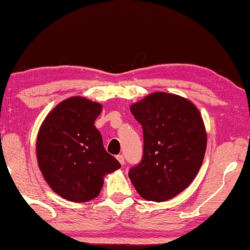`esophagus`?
I'll use <instances>...</instances> for the list:
<instances>
[{
  "mask_svg": "<svg viewBox=\"0 0 250 250\" xmlns=\"http://www.w3.org/2000/svg\"><path fill=\"white\" fill-rule=\"evenodd\" d=\"M116 159H117V160L119 161V164H121V165H123V166H124V165H125V159H124V157H123V155H122V154H118V155H117V157H116Z\"/></svg>",
  "mask_w": 250,
  "mask_h": 250,
  "instance_id": "obj_1",
  "label": "esophagus"
}]
</instances>
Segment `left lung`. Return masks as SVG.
<instances>
[{
    "instance_id": "8db88e82",
    "label": "left lung",
    "mask_w": 250,
    "mask_h": 250,
    "mask_svg": "<svg viewBox=\"0 0 250 250\" xmlns=\"http://www.w3.org/2000/svg\"><path fill=\"white\" fill-rule=\"evenodd\" d=\"M142 125L143 158L129 169L133 186L146 201L165 202L190 185L206 150V131L196 106L183 97L154 92L131 106Z\"/></svg>"
}]
</instances>
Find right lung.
Instances as JSON below:
<instances>
[{
  "label": "right lung",
  "instance_id": "obj_1",
  "mask_svg": "<svg viewBox=\"0 0 250 250\" xmlns=\"http://www.w3.org/2000/svg\"><path fill=\"white\" fill-rule=\"evenodd\" d=\"M101 109L95 101L71 97L57 104L39 128V169L49 187L67 201L82 203L96 198L104 175L121 168L104 150L95 126Z\"/></svg>",
  "mask_w": 250,
  "mask_h": 250
}]
</instances>
